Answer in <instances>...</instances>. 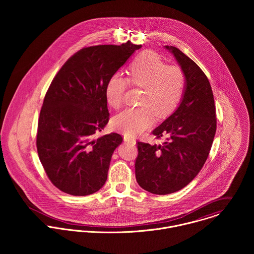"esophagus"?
Masks as SVG:
<instances>
[{"label": "esophagus", "mask_w": 254, "mask_h": 254, "mask_svg": "<svg viewBox=\"0 0 254 254\" xmlns=\"http://www.w3.org/2000/svg\"><path fill=\"white\" fill-rule=\"evenodd\" d=\"M124 142L129 143V144H136V140L134 138L127 137V136H124Z\"/></svg>", "instance_id": "34e87169"}]
</instances>
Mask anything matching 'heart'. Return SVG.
Instances as JSON below:
<instances>
[{"label": "heart", "instance_id": "1", "mask_svg": "<svg viewBox=\"0 0 254 254\" xmlns=\"http://www.w3.org/2000/svg\"><path fill=\"white\" fill-rule=\"evenodd\" d=\"M130 82L144 88L140 109H126L117 115L113 128L127 136H134L149 128L158 118L170 115L181 102L186 87V76L181 68L165 65L153 52L140 54L129 67ZM129 86L128 78L115 73L106 85V98L113 109L121 108L125 92Z\"/></svg>", "mask_w": 254, "mask_h": 254}]
</instances>
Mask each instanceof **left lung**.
Segmentation results:
<instances>
[{"mask_svg": "<svg viewBox=\"0 0 254 254\" xmlns=\"http://www.w3.org/2000/svg\"><path fill=\"white\" fill-rule=\"evenodd\" d=\"M181 66L186 87L177 109L152 134L162 145L138 142L136 179L154 194L180 190L204 165L216 132V109L210 83L199 66L173 46H165Z\"/></svg>", "mask_w": 254, "mask_h": 254, "instance_id": "obj_1", "label": "left lung"}]
</instances>
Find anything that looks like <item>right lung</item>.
<instances>
[{
  "instance_id": "obj_1",
  "label": "right lung",
  "mask_w": 254,
  "mask_h": 254,
  "mask_svg": "<svg viewBox=\"0 0 254 254\" xmlns=\"http://www.w3.org/2000/svg\"><path fill=\"white\" fill-rule=\"evenodd\" d=\"M141 45H99L74 54L53 79L40 111L37 151L51 182L71 195L98 191L107 181L117 133L98 139L109 120L106 85Z\"/></svg>"
}]
</instances>
